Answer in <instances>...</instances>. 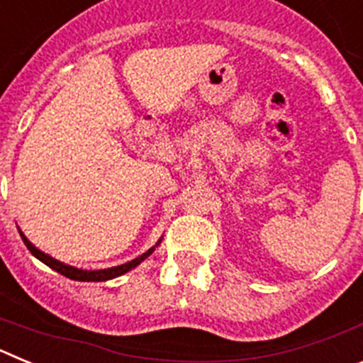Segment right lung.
Listing matches in <instances>:
<instances>
[{"mask_svg":"<svg viewBox=\"0 0 363 363\" xmlns=\"http://www.w3.org/2000/svg\"><path fill=\"white\" fill-rule=\"evenodd\" d=\"M19 234H21V240H23V243H25V245H27L28 251H30L32 255L36 256V258L40 259V262H43L45 265H49L50 269H54V271L60 272V274H63V277L70 278V280H78V281H107V280H112V278L121 277V274H125V272H129L130 269L138 267V265L142 264V262L147 258V256L152 255V251H154V247H150L149 251L143 252L142 256H138V258L130 259V262H127V264H123V265H118V267L99 269V271H83V269L72 267V265L63 264V262H60V259L52 258V256L45 255L43 251H40L38 247H34L30 242H28L27 236H25V234L21 233V230H19ZM160 242H162V240H160ZM158 243H156V245H158Z\"/></svg>","mask_w":363,"mask_h":363,"instance_id":"obj_1","label":"right lung"}]
</instances>
